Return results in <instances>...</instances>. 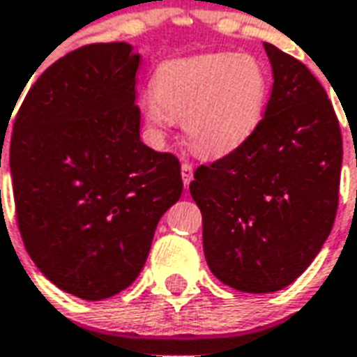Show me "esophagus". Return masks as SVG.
<instances>
[{"instance_id": "obj_1", "label": "esophagus", "mask_w": 357, "mask_h": 357, "mask_svg": "<svg viewBox=\"0 0 357 357\" xmlns=\"http://www.w3.org/2000/svg\"><path fill=\"white\" fill-rule=\"evenodd\" d=\"M181 179H183V185H189L192 181V165L189 162H183L181 165Z\"/></svg>"}]
</instances>
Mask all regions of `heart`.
I'll use <instances>...</instances> for the list:
<instances>
[{"mask_svg":"<svg viewBox=\"0 0 357 357\" xmlns=\"http://www.w3.org/2000/svg\"><path fill=\"white\" fill-rule=\"evenodd\" d=\"M153 96L144 100L147 123L165 134L176 117L195 149L229 155L259 128L268 98V77L248 54L213 52L170 60L153 79Z\"/></svg>","mask_w":357,"mask_h":357,"instance_id":"heart-1","label":"heart"}]
</instances>
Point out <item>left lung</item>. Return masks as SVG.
I'll return each instance as SVG.
<instances>
[{"instance_id": "left-lung-1", "label": "left lung", "mask_w": 357, "mask_h": 357, "mask_svg": "<svg viewBox=\"0 0 357 357\" xmlns=\"http://www.w3.org/2000/svg\"><path fill=\"white\" fill-rule=\"evenodd\" d=\"M273 92L240 149L202 165L191 197L208 266L225 286L273 293L305 273L333 229L342 136L326 89L297 58L263 43Z\"/></svg>"}]
</instances>
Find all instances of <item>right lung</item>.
Here are the masks:
<instances>
[{"mask_svg":"<svg viewBox=\"0 0 357 357\" xmlns=\"http://www.w3.org/2000/svg\"><path fill=\"white\" fill-rule=\"evenodd\" d=\"M138 66L128 43L84 45L39 75L13 125L26 252L79 299H107L138 278L158 219L183 191L178 157L139 139Z\"/></svg>","mask_w":357,"mask_h":357,"instance_id":"1","label":"right lung"}]
</instances>
